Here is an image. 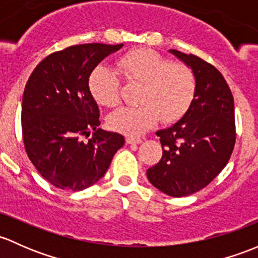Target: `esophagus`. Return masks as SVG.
Listing matches in <instances>:
<instances>
[{
  "label": "esophagus",
  "instance_id": "obj_1",
  "mask_svg": "<svg viewBox=\"0 0 258 258\" xmlns=\"http://www.w3.org/2000/svg\"><path fill=\"white\" fill-rule=\"evenodd\" d=\"M125 140L128 144H140V143H142V139H140L139 137H132V135L126 137Z\"/></svg>",
  "mask_w": 258,
  "mask_h": 258
}]
</instances>
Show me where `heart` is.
<instances>
[{"instance_id": "heart-1", "label": "heart", "mask_w": 258, "mask_h": 258, "mask_svg": "<svg viewBox=\"0 0 258 258\" xmlns=\"http://www.w3.org/2000/svg\"><path fill=\"white\" fill-rule=\"evenodd\" d=\"M119 71L129 83L142 84L138 107L119 108L108 118L110 128L129 135L143 134L159 120L174 123L181 119L195 100L198 78L190 66L172 63L155 50H130L118 60ZM93 98L100 105L119 104L121 81L115 71L99 66L88 81Z\"/></svg>"}]
</instances>
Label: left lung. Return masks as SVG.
Wrapping results in <instances>:
<instances>
[{
    "label": "left lung",
    "mask_w": 258,
    "mask_h": 258,
    "mask_svg": "<svg viewBox=\"0 0 258 258\" xmlns=\"http://www.w3.org/2000/svg\"><path fill=\"white\" fill-rule=\"evenodd\" d=\"M170 52L195 72L198 92L181 120L156 132L163 156L147 175L164 194L182 198L208 186L230 160L236 142L235 107L230 87L211 63L176 49Z\"/></svg>",
    "instance_id": "obj_1"
}]
</instances>
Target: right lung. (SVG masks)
Wrapping results in <instances>:
<instances>
[{
  "mask_svg": "<svg viewBox=\"0 0 258 258\" xmlns=\"http://www.w3.org/2000/svg\"><path fill=\"white\" fill-rule=\"evenodd\" d=\"M120 44L86 43L52 53L32 72L22 98L26 153L39 174L62 190L95 184L124 145L118 133L98 129L99 108L89 90L93 70ZM92 138L88 143L83 136Z\"/></svg>",
  "mask_w": 258,
  "mask_h": 258,
  "instance_id": "1",
  "label": "right lung"
}]
</instances>
